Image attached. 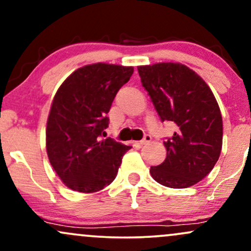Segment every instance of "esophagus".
<instances>
[{
	"mask_svg": "<svg viewBox=\"0 0 251 251\" xmlns=\"http://www.w3.org/2000/svg\"><path fill=\"white\" fill-rule=\"evenodd\" d=\"M151 139H152V138H151V135L146 134V135H145V137H144V138H143V139H142V140H140V142H139V144H140V145H146V144H149L150 142H151Z\"/></svg>",
	"mask_w": 251,
	"mask_h": 251,
	"instance_id": "esophagus-1",
	"label": "esophagus"
}]
</instances>
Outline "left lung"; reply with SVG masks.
Here are the masks:
<instances>
[{"label": "left lung", "mask_w": 251, "mask_h": 251, "mask_svg": "<svg viewBox=\"0 0 251 251\" xmlns=\"http://www.w3.org/2000/svg\"><path fill=\"white\" fill-rule=\"evenodd\" d=\"M138 73L162 122H172L177 127L164 142L165 160L151 166L150 174L168 188L195 185L210 174L221 154L223 123L214 93L181 63L139 66Z\"/></svg>", "instance_id": "left-lung-1"}]
</instances>
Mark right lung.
<instances>
[{
  "label": "right lung",
  "instance_id": "obj_1",
  "mask_svg": "<svg viewBox=\"0 0 251 251\" xmlns=\"http://www.w3.org/2000/svg\"><path fill=\"white\" fill-rule=\"evenodd\" d=\"M133 67L92 63L74 71L54 97L46 128V149L54 171L67 188L91 194L117 177L131 146L107 138V113Z\"/></svg>",
  "mask_w": 251,
  "mask_h": 251
}]
</instances>
